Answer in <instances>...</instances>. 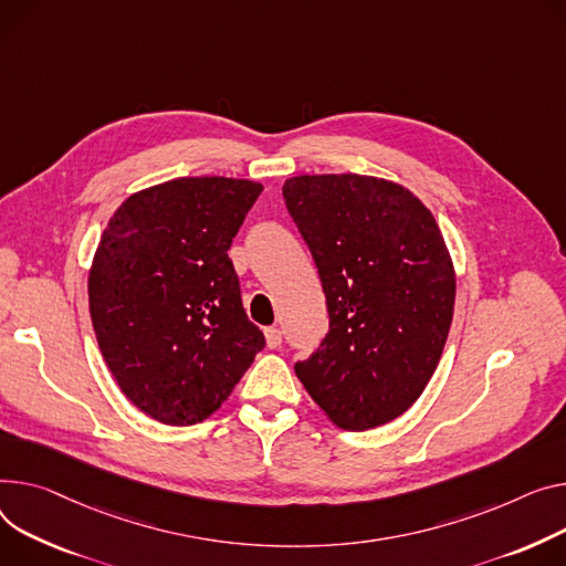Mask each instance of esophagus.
I'll use <instances>...</instances> for the list:
<instances>
[{
	"mask_svg": "<svg viewBox=\"0 0 566 566\" xmlns=\"http://www.w3.org/2000/svg\"><path fill=\"white\" fill-rule=\"evenodd\" d=\"M263 336H266V346L271 350L280 348V344H282V329L280 327H266V329H263Z\"/></svg>",
	"mask_w": 566,
	"mask_h": 566,
	"instance_id": "esophagus-1",
	"label": "esophagus"
}]
</instances>
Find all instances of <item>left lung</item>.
I'll return each instance as SVG.
<instances>
[{
    "label": "left lung",
    "mask_w": 566,
    "mask_h": 566,
    "mask_svg": "<svg viewBox=\"0 0 566 566\" xmlns=\"http://www.w3.org/2000/svg\"><path fill=\"white\" fill-rule=\"evenodd\" d=\"M282 193L310 245L329 312L295 375L344 430L385 426L419 400L455 310V266L432 211L373 175H297Z\"/></svg>",
    "instance_id": "obj_1"
}]
</instances>
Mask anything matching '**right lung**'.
<instances>
[{
	"instance_id": "right-lung-1",
	"label": "right lung",
	"mask_w": 566,
	"mask_h": 566,
	"mask_svg": "<svg viewBox=\"0 0 566 566\" xmlns=\"http://www.w3.org/2000/svg\"><path fill=\"white\" fill-rule=\"evenodd\" d=\"M261 191L250 179L177 177L132 193L99 237L88 273L97 346L120 391L159 423L209 419L266 344L228 256Z\"/></svg>"
}]
</instances>
